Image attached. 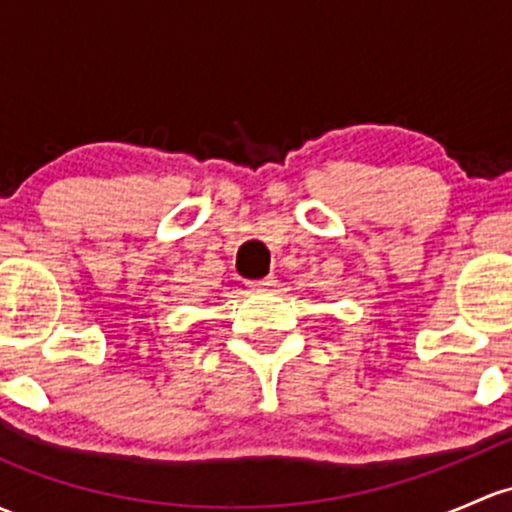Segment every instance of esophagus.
<instances>
[{
    "mask_svg": "<svg viewBox=\"0 0 512 512\" xmlns=\"http://www.w3.org/2000/svg\"><path fill=\"white\" fill-rule=\"evenodd\" d=\"M274 284H277V277H265V279H255V282H247V287L252 289V292H265V289H272Z\"/></svg>",
    "mask_w": 512,
    "mask_h": 512,
    "instance_id": "34e87169",
    "label": "esophagus"
}]
</instances>
